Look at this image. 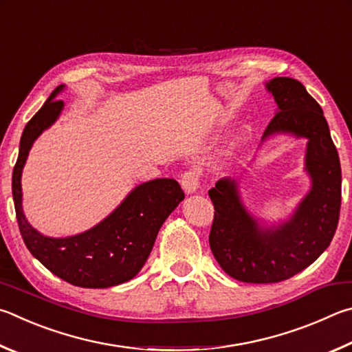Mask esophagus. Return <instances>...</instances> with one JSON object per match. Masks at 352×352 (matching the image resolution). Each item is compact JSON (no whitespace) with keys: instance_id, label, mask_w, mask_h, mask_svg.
<instances>
[{"instance_id":"obj_1","label":"esophagus","mask_w":352,"mask_h":352,"mask_svg":"<svg viewBox=\"0 0 352 352\" xmlns=\"http://www.w3.org/2000/svg\"><path fill=\"white\" fill-rule=\"evenodd\" d=\"M182 188L186 190L187 193H195L196 190L199 188L201 184V170L199 168H190L182 175Z\"/></svg>"}]
</instances>
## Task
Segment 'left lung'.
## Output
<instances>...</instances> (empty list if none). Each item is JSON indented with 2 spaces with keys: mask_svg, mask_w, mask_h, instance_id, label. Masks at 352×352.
Returning a JSON list of instances; mask_svg holds the SVG:
<instances>
[{
  "mask_svg": "<svg viewBox=\"0 0 352 352\" xmlns=\"http://www.w3.org/2000/svg\"><path fill=\"white\" fill-rule=\"evenodd\" d=\"M278 104L264 138L287 131L307 138L306 168L312 190L289 223L261 232L239 202L235 184L219 181L208 190L214 217L208 243L227 275L244 283H278L301 272L328 249L342 206V168L323 111L298 80L267 83Z\"/></svg>",
  "mask_w": 352,
  "mask_h": 352,
  "instance_id": "left-lung-1",
  "label": "left lung"
}]
</instances>
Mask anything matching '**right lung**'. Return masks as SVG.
I'll return each instance as SVG.
<instances>
[{"label": "right lung", "instance_id": "add662e5", "mask_svg": "<svg viewBox=\"0 0 352 352\" xmlns=\"http://www.w3.org/2000/svg\"><path fill=\"white\" fill-rule=\"evenodd\" d=\"M61 88L54 89L21 135L12 173L18 227L30 254L54 275L80 287H111L138 275L159 229L186 195L175 179H154L139 186L113 214L88 232L71 238H47L34 230L21 210V170L34 140L52 125L63 108V102L54 98Z\"/></svg>", "mask_w": 352, "mask_h": 352}]
</instances>
